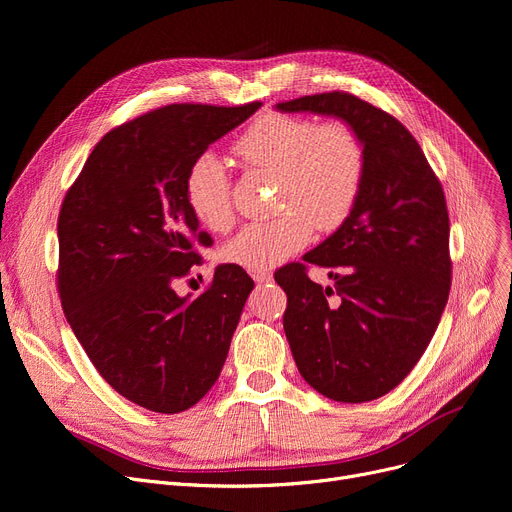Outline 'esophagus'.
<instances>
[{
  "label": "esophagus",
  "mask_w": 512,
  "mask_h": 512,
  "mask_svg": "<svg viewBox=\"0 0 512 512\" xmlns=\"http://www.w3.org/2000/svg\"><path fill=\"white\" fill-rule=\"evenodd\" d=\"M251 276H253V280H255L257 284H267V282H272V274H270V272H253Z\"/></svg>",
  "instance_id": "34e87169"
}]
</instances>
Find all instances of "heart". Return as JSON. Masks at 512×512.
Here are the masks:
<instances>
[{"mask_svg": "<svg viewBox=\"0 0 512 512\" xmlns=\"http://www.w3.org/2000/svg\"><path fill=\"white\" fill-rule=\"evenodd\" d=\"M251 170L278 174V209L270 222H255L230 238L222 257L247 272H267L299 253L313 228L334 230L351 215L365 178V145L346 122L270 114L234 145ZM186 201L211 232L232 226L230 178L224 159L199 155L186 172Z\"/></svg>", "mask_w": 512, "mask_h": 512, "instance_id": "1", "label": "heart"}]
</instances>
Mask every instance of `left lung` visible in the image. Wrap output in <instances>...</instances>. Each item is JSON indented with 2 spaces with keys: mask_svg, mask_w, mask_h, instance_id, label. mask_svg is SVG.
<instances>
[{
  "mask_svg": "<svg viewBox=\"0 0 512 512\" xmlns=\"http://www.w3.org/2000/svg\"><path fill=\"white\" fill-rule=\"evenodd\" d=\"M286 114L334 116L365 145V178L351 215L303 261L326 267L334 288L303 263L276 274L288 307L284 332L305 382L338 402L394 390L432 340L450 292L444 191L413 134L348 93L278 103Z\"/></svg>",
  "mask_w": 512,
  "mask_h": 512,
  "instance_id": "obj_1",
  "label": "left lung"
}]
</instances>
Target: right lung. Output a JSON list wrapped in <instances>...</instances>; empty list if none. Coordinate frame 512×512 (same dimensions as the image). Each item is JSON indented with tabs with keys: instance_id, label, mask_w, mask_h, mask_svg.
I'll use <instances>...</instances> for the list:
<instances>
[{
	"instance_id": "right-lung-1",
	"label": "right lung",
	"mask_w": 512,
	"mask_h": 512,
	"mask_svg": "<svg viewBox=\"0 0 512 512\" xmlns=\"http://www.w3.org/2000/svg\"><path fill=\"white\" fill-rule=\"evenodd\" d=\"M259 107L174 103L130 120L95 145L62 203L64 315L101 378L149 411H186L211 390L255 286L226 263L199 297L174 290L211 245L186 172Z\"/></svg>"
}]
</instances>
